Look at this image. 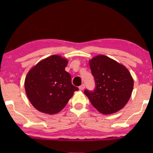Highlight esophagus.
I'll return each instance as SVG.
<instances>
[{"label": "esophagus", "instance_id": "34e87169", "mask_svg": "<svg viewBox=\"0 0 153 153\" xmlns=\"http://www.w3.org/2000/svg\"><path fill=\"white\" fill-rule=\"evenodd\" d=\"M85 88V85L84 84H82L81 86H80L79 87V89L80 90H83Z\"/></svg>", "mask_w": 153, "mask_h": 153}]
</instances>
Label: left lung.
<instances>
[{
	"label": "left lung",
	"mask_w": 153,
	"mask_h": 153,
	"mask_svg": "<svg viewBox=\"0 0 153 153\" xmlns=\"http://www.w3.org/2000/svg\"><path fill=\"white\" fill-rule=\"evenodd\" d=\"M96 88L84 94L98 112L115 113L125 107L131 97L134 79L123 65L108 56L99 55L89 61Z\"/></svg>",
	"instance_id": "1"
}]
</instances>
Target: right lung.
<instances>
[{
    "label": "right lung",
    "mask_w": 153,
    "mask_h": 153,
    "mask_svg": "<svg viewBox=\"0 0 153 153\" xmlns=\"http://www.w3.org/2000/svg\"><path fill=\"white\" fill-rule=\"evenodd\" d=\"M67 63V59L54 55L41 60L28 71L24 82L25 93L36 109L49 115L60 112L79 90L65 70Z\"/></svg>",
    "instance_id": "add662e5"
}]
</instances>
